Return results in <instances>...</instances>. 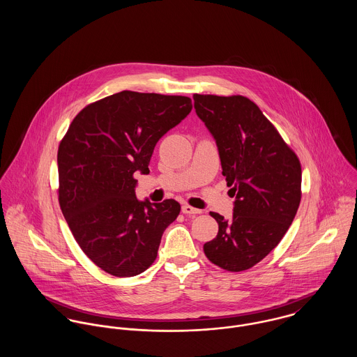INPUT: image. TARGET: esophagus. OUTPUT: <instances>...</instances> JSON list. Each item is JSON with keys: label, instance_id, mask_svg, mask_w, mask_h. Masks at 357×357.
Wrapping results in <instances>:
<instances>
[{"label": "esophagus", "instance_id": "esophagus-1", "mask_svg": "<svg viewBox=\"0 0 357 357\" xmlns=\"http://www.w3.org/2000/svg\"><path fill=\"white\" fill-rule=\"evenodd\" d=\"M181 210H183L184 214H201V213H202V210L195 208V207H192V206H190V204H184V206L181 207Z\"/></svg>", "mask_w": 357, "mask_h": 357}]
</instances>
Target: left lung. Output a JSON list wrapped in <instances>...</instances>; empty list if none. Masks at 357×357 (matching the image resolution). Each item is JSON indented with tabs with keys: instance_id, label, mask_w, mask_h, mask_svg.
Returning a JSON list of instances; mask_svg holds the SVG:
<instances>
[{
	"instance_id": "1",
	"label": "left lung",
	"mask_w": 357,
	"mask_h": 357,
	"mask_svg": "<svg viewBox=\"0 0 357 357\" xmlns=\"http://www.w3.org/2000/svg\"><path fill=\"white\" fill-rule=\"evenodd\" d=\"M197 115L213 136L234 214L204 243L206 257L231 272L255 266L282 241L301 201V165L257 104L243 96L194 95Z\"/></svg>"
}]
</instances>
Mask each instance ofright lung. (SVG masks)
Wrapping results in <instances>:
<instances>
[{
	"instance_id": "right-lung-1",
	"label": "right lung",
	"mask_w": 357,
	"mask_h": 357,
	"mask_svg": "<svg viewBox=\"0 0 357 357\" xmlns=\"http://www.w3.org/2000/svg\"><path fill=\"white\" fill-rule=\"evenodd\" d=\"M192 109L185 96L122 91L86 105L57 151L59 204L82 252L116 278L153 265L180 204L136 198L159 139Z\"/></svg>"
}]
</instances>
